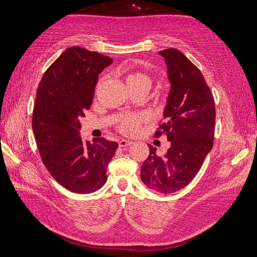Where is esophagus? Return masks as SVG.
I'll return each instance as SVG.
<instances>
[{
    "instance_id": "34e87169",
    "label": "esophagus",
    "mask_w": 257,
    "mask_h": 257,
    "mask_svg": "<svg viewBox=\"0 0 257 257\" xmlns=\"http://www.w3.org/2000/svg\"><path fill=\"white\" fill-rule=\"evenodd\" d=\"M119 147H121V148H125V147H128V146H131L132 145V141H130V140H125V139H123V140H120L119 141Z\"/></svg>"
}]
</instances>
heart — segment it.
<instances>
[{"label":"heart","instance_id":"heart-1","mask_svg":"<svg viewBox=\"0 0 257 257\" xmlns=\"http://www.w3.org/2000/svg\"><path fill=\"white\" fill-rule=\"evenodd\" d=\"M127 85H145L149 89L151 85V78L145 71H133L127 76ZM144 120L145 116L141 113H126V115L120 117L116 127L125 136H133L139 131Z\"/></svg>","mask_w":257,"mask_h":257}]
</instances>
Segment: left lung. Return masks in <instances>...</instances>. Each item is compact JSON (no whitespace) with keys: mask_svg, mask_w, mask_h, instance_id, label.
<instances>
[{"mask_svg":"<svg viewBox=\"0 0 257 257\" xmlns=\"http://www.w3.org/2000/svg\"><path fill=\"white\" fill-rule=\"evenodd\" d=\"M159 54L165 58L172 86L164 112L166 120L155 137L166 136L171 147L159 156L149 146L141 180L151 190L173 193L191 182L212 149L215 103L201 71L182 52L165 49Z\"/></svg>","mask_w":257,"mask_h":257,"instance_id":"8db88e82","label":"left lung"}]
</instances>
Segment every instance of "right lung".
<instances>
[{
  "label": "right lung",
  "instance_id": "1",
  "mask_svg": "<svg viewBox=\"0 0 257 257\" xmlns=\"http://www.w3.org/2000/svg\"><path fill=\"white\" fill-rule=\"evenodd\" d=\"M112 59L71 46L42 77L33 110V131L45 167L75 193H91L107 181V167L118 145L104 138L83 141L79 118L94 96L99 74Z\"/></svg>",
  "mask_w": 257,
  "mask_h": 257
}]
</instances>
